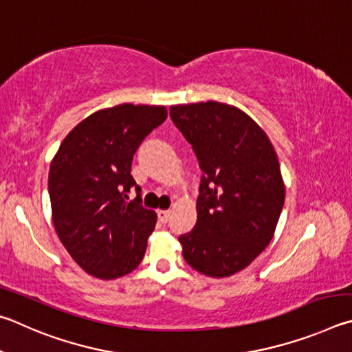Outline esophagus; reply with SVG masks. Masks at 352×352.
<instances>
[{"mask_svg":"<svg viewBox=\"0 0 352 352\" xmlns=\"http://www.w3.org/2000/svg\"><path fill=\"white\" fill-rule=\"evenodd\" d=\"M157 218L162 224H166L170 221V210H157Z\"/></svg>","mask_w":352,"mask_h":352,"instance_id":"1","label":"esophagus"}]
</instances>
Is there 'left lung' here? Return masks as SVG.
Segmentation results:
<instances>
[{"label": "left lung", "mask_w": 352, "mask_h": 352, "mask_svg": "<svg viewBox=\"0 0 352 352\" xmlns=\"http://www.w3.org/2000/svg\"><path fill=\"white\" fill-rule=\"evenodd\" d=\"M202 171L195 227L179 236L198 272L223 278L267 248L285 206V184L266 133L241 109L219 102L170 107Z\"/></svg>", "instance_id": "1"}]
</instances>
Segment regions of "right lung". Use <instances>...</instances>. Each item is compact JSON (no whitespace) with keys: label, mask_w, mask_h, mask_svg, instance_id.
Segmentation results:
<instances>
[{"label":"right lung","mask_w":352,"mask_h":352,"mask_svg":"<svg viewBox=\"0 0 352 352\" xmlns=\"http://www.w3.org/2000/svg\"><path fill=\"white\" fill-rule=\"evenodd\" d=\"M166 119L164 107L123 103L102 109L66 135L49 170L55 232L80 267L102 280L139 266L156 213L142 206L131 176L142 142ZM136 192V198L127 196Z\"/></svg>","instance_id":"1"}]
</instances>
